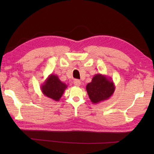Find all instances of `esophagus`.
<instances>
[{
	"mask_svg": "<svg viewBox=\"0 0 154 154\" xmlns=\"http://www.w3.org/2000/svg\"><path fill=\"white\" fill-rule=\"evenodd\" d=\"M73 83H74V85H75V86L78 87V86H79L80 85H81V81L79 80H78V79H75L73 81Z\"/></svg>",
	"mask_w": 154,
	"mask_h": 154,
	"instance_id": "34e87169",
	"label": "esophagus"
}]
</instances>
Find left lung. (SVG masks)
Segmentation results:
<instances>
[{"label":"left lung","mask_w":154,"mask_h":154,"mask_svg":"<svg viewBox=\"0 0 154 154\" xmlns=\"http://www.w3.org/2000/svg\"><path fill=\"white\" fill-rule=\"evenodd\" d=\"M86 90L91 102L98 104L112 95L115 86L112 78L99 73L94 75L91 82L87 85Z\"/></svg>","instance_id":"obj_1"}]
</instances>
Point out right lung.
<instances>
[{
	"instance_id": "right-lung-1",
	"label": "right lung",
	"mask_w": 154,
	"mask_h": 154,
	"mask_svg": "<svg viewBox=\"0 0 154 154\" xmlns=\"http://www.w3.org/2000/svg\"><path fill=\"white\" fill-rule=\"evenodd\" d=\"M67 85L59 79L57 75L50 74L41 85V91L45 97L59 101Z\"/></svg>"
}]
</instances>
